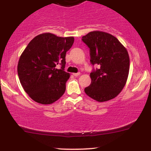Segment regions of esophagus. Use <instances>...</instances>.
Returning <instances> with one entry per match:
<instances>
[{
    "mask_svg": "<svg viewBox=\"0 0 151 151\" xmlns=\"http://www.w3.org/2000/svg\"><path fill=\"white\" fill-rule=\"evenodd\" d=\"M73 75L74 77H78L79 75H80V72H78V73H73Z\"/></svg>",
    "mask_w": 151,
    "mask_h": 151,
    "instance_id": "obj_1",
    "label": "esophagus"
}]
</instances>
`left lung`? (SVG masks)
Segmentation results:
<instances>
[{"mask_svg": "<svg viewBox=\"0 0 151 151\" xmlns=\"http://www.w3.org/2000/svg\"><path fill=\"white\" fill-rule=\"evenodd\" d=\"M82 41L89 47L91 64L100 65L90 74L91 83L84 91L99 102L115 98L124 89L129 76L127 50L116 37L102 31L89 32L83 36Z\"/></svg>", "mask_w": 151, "mask_h": 151, "instance_id": "obj_1", "label": "left lung"}]
</instances>
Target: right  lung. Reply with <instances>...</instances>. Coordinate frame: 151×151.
I'll return each instance as SVG.
<instances>
[{
	"instance_id": "1",
	"label": "right lung",
	"mask_w": 151,
	"mask_h": 151,
	"mask_svg": "<svg viewBox=\"0 0 151 151\" xmlns=\"http://www.w3.org/2000/svg\"><path fill=\"white\" fill-rule=\"evenodd\" d=\"M74 37H58L46 32L35 37L20 55L18 74L28 96L41 104H50L65 93L70 73L65 72L66 52ZM60 63L61 69L56 66Z\"/></svg>"
}]
</instances>
